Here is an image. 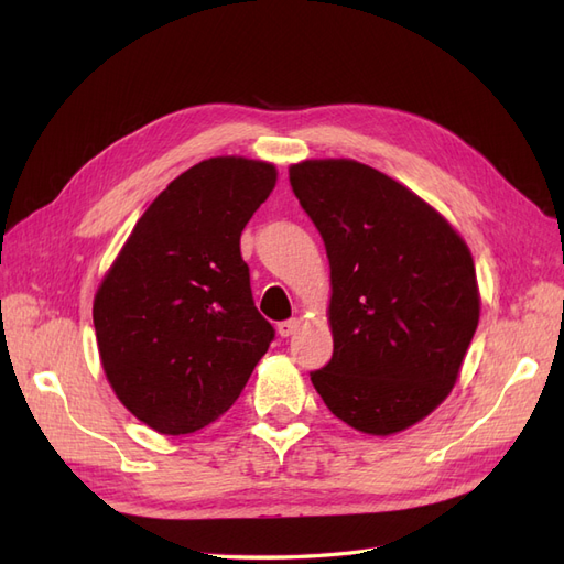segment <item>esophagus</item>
<instances>
[{"instance_id":"obj_1","label":"esophagus","mask_w":564,"mask_h":564,"mask_svg":"<svg viewBox=\"0 0 564 564\" xmlns=\"http://www.w3.org/2000/svg\"><path fill=\"white\" fill-rule=\"evenodd\" d=\"M299 327H301V319H299V317L284 319V322H280V324H278V334H280L282 338H286V336L296 334V332H299Z\"/></svg>"}]
</instances>
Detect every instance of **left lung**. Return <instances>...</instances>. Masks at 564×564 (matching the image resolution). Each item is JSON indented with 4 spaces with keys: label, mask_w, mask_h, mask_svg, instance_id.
Listing matches in <instances>:
<instances>
[{
    "label": "left lung",
    "mask_w": 564,
    "mask_h": 564,
    "mask_svg": "<svg viewBox=\"0 0 564 564\" xmlns=\"http://www.w3.org/2000/svg\"><path fill=\"white\" fill-rule=\"evenodd\" d=\"M329 259L334 355L311 381L329 412L395 435L447 400L480 319L464 237L400 181L355 160L289 166Z\"/></svg>",
    "instance_id": "1"
}]
</instances>
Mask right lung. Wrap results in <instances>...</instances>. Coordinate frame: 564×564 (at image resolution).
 I'll use <instances>...</instances> for the list:
<instances>
[{
	"label": "right lung",
	"instance_id": "1",
	"mask_svg": "<svg viewBox=\"0 0 564 564\" xmlns=\"http://www.w3.org/2000/svg\"><path fill=\"white\" fill-rule=\"evenodd\" d=\"M275 183L270 162L202 160L152 199L100 280V365L148 429L185 435L214 423L275 336L256 311L240 253V235Z\"/></svg>",
	"mask_w": 564,
	"mask_h": 564
}]
</instances>
